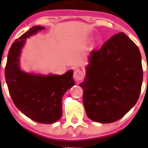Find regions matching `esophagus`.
<instances>
[{"label": "esophagus", "instance_id": "esophagus-1", "mask_svg": "<svg viewBox=\"0 0 148 148\" xmlns=\"http://www.w3.org/2000/svg\"><path fill=\"white\" fill-rule=\"evenodd\" d=\"M73 77L75 79V81L77 82H79V81H82V79L84 77V73L82 70L80 69H75L74 70V73H73Z\"/></svg>", "mask_w": 148, "mask_h": 148}]
</instances>
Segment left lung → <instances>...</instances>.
Returning <instances> with one entry per match:
<instances>
[{"instance_id":"1","label":"left lung","mask_w":148,"mask_h":148,"mask_svg":"<svg viewBox=\"0 0 148 148\" xmlns=\"http://www.w3.org/2000/svg\"><path fill=\"white\" fill-rule=\"evenodd\" d=\"M86 77L79 85L87 116L99 123L118 121L135 105L143 80L138 47L124 32L90 53Z\"/></svg>"}]
</instances>
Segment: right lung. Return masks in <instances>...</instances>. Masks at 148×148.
I'll use <instances>...</instances> for the list:
<instances>
[{"mask_svg": "<svg viewBox=\"0 0 148 148\" xmlns=\"http://www.w3.org/2000/svg\"><path fill=\"white\" fill-rule=\"evenodd\" d=\"M35 26L15 40L7 56L5 78L11 98L18 109L33 121L53 124L62 116V98L75 84L73 70L62 75H35L20 70L19 57L25 39L44 29Z\"/></svg>", "mask_w": 148, "mask_h": 148, "instance_id": "add662e5", "label": "right lung"}]
</instances>
